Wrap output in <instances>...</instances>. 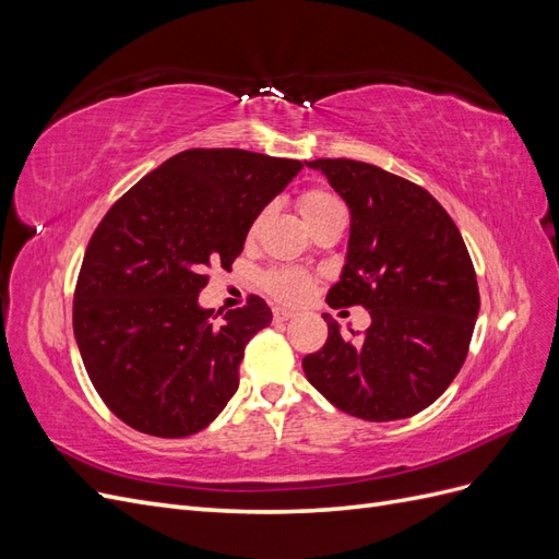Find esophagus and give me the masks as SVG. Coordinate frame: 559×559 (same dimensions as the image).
<instances>
[{
	"label": "esophagus",
	"mask_w": 559,
	"mask_h": 559,
	"mask_svg": "<svg viewBox=\"0 0 559 559\" xmlns=\"http://www.w3.org/2000/svg\"><path fill=\"white\" fill-rule=\"evenodd\" d=\"M294 317H296L294 310H286V308H275V310H273V319H275V321H289V319H294Z\"/></svg>",
	"instance_id": "esophagus-1"
}]
</instances>
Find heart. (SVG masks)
Masks as SVG:
<instances>
[{
	"instance_id": "heart-1",
	"label": "heart",
	"mask_w": 559,
	"mask_h": 559,
	"mask_svg": "<svg viewBox=\"0 0 559 559\" xmlns=\"http://www.w3.org/2000/svg\"><path fill=\"white\" fill-rule=\"evenodd\" d=\"M335 205H341V200H337L333 193H329L326 189H308L298 195V210L302 218L308 222V226L314 222V218H319ZM261 222H263V214L257 216V222L251 224L249 228L251 238L257 235ZM312 284H314L312 275L302 267H275V270H267V273L261 277L263 289L275 300L286 302V306H300V302H306L312 292Z\"/></svg>"
}]
</instances>
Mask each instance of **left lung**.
I'll return each mask as SVG.
<instances>
[{
	"mask_svg": "<svg viewBox=\"0 0 559 559\" xmlns=\"http://www.w3.org/2000/svg\"><path fill=\"white\" fill-rule=\"evenodd\" d=\"M349 207V249L331 308L370 312L345 337L302 359L312 386L335 408L368 421L417 415L460 373L480 310L478 280L460 228L427 189L349 158L308 160ZM360 337L357 338L356 335Z\"/></svg>",
	"mask_w": 559,
	"mask_h": 559,
	"instance_id": "1",
	"label": "left lung"
}]
</instances>
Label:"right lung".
<instances>
[{
  "instance_id": "1",
  "label": "right lung",
  "mask_w": 559,
  "mask_h": 559,
  "mask_svg": "<svg viewBox=\"0 0 559 559\" xmlns=\"http://www.w3.org/2000/svg\"><path fill=\"white\" fill-rule=\"evenodd\" d=\"M302 170L245 148H189L118 198L74 289V337L107 408L158 438L205 429L240 384L245 347L273 312L202 310L212 265L240 257L253 218Z\"/></svg>"
}]
</instances>
